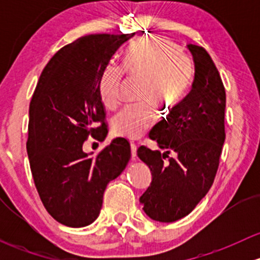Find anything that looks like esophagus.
I'll return each mask as SVG.
<instances>
[{
    "label": "esophagus",
    "instance_id": "esophagus-1",
    "mask_svg": "<svg viewBox=\"0 0 260 260\" xmlns=\"http://www.w3.org/2000/svg\"><path fill=\"white\" fill-rule=\"evenodd\" d=\"M131 154H132L133 161H136V157H137V146L135 143H131Z\"/></svg>",
    "mask_w": 260,
    "mask_h": 260
}]
</instances>
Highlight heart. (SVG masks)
Returning <instances> with one entry per match:
<instances>
[{"label": "heart", "mask_w": 260, "mask_h": 260, "mask_svg": "<svg viewBox=\"0 0 260 260\" xmlns=\"http://www.w3.org/2000/svg\"><path fill=\"white\" fill-rule=\"evenodd\" d=\"M123 66L132 77L146 79L141 103L128 104L114 115L113 131L123 137L136 138L156 122V104L175 108L185 101L193 80V65L188 55L167 38L148 36L135 41L125 52ZM124 70L107 65L99 84L104 104L114 108L122 98Z\"/></svg>", "instance_id": "obj_1"}]
</instances>
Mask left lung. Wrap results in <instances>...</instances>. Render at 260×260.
<instances>
[{
    "mask_svg": "<svg viewBox=\"0 0 260 260\" xmlns=\"http://www.w3.org/2000/svg\"><path fill=\"white\" fill-rule=\"evenodd\" d=\"M187 48L195 62L192 88L185 101L149 132V138L164 152L146 146L137 149L152 172L140 203L151 219L161 222L188 215L208 193L225 141L224 84L203 46L188 44Z\"/></svg>",
    "mask_w": 260,
    "mask_h": 260,
    "instance_id": "1",
    "label": "left lung"
}]
</instances>
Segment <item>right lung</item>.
I'll list each match as a JSON object with an SVG mask.
<instances>
[{"label":"right lung","mask_w":260,"mask_h":260,"mask_svg":"<svg viewBox=\"0 0 260 260\" xmlns=\"http://www.w3.org/2000/svg\"><path fill=\"white\" fill-rule=\"evenodd\" d=\"M135 34H94L65 45L43 70L30 102L26 142L30 169L46 211L60 224L81 228L98 217L107 185L131 158L115 138L95 157L83 151L89 136L108 135L99 84L109 60Z\"/></svg>","instance_id":"1"}]
</instances>
